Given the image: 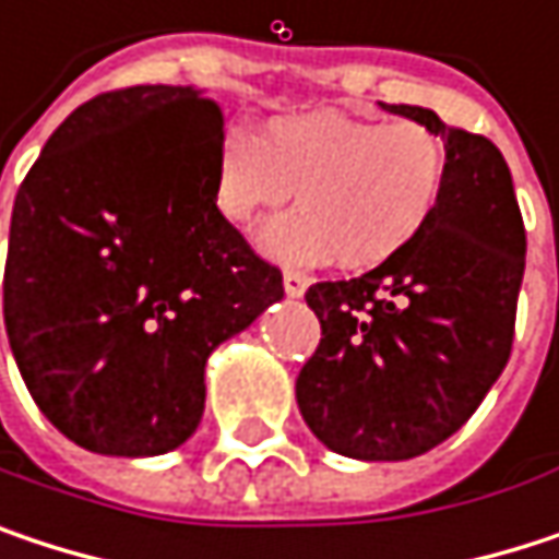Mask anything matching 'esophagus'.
<instances>
[{"mask_svg":"<svg viewBox=\"0 0 559 559\" xmlns=\"http://www.w3.org/2000/svg\"><path fill=\"white\" fill-rule=\"evenodd\" d=\"M307 275H300V272H284V294L287 297H304V290H307Z\"/></svg>","mask_w":559,"mask_h":559,"instance_id":"esophagus-1","label":"esophagus"}]
</instances>
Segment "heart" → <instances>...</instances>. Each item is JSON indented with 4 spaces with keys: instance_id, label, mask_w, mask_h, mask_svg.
I'll list each match as a JSON object with an SVG mask.
<instances>
[{
    "instance_id": "heart-1",
    "label": "heart",
    "mask_w": 559,
    "mask_h": 559,
    "mask_svg": "<svg viewBox=\"0 0 559 559\" xmlns=\"http://www.w3.org/2000/svg\"><path fill=\"white\" fill-rule=\"evenodd\" d=\"M443 139L414 122H376L340 109L294 112L262 135L226 129L213 158L223 219L249 229L297 190L294 213L262 233V249L290 265L376 269L404 252L433 219L447 187Z\"/></svg>"
}]
</instances>
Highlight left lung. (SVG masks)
<instances>
[{
  "mask_svg": "<svg viewBox=\"0 0 559 559\" xmlns=\"http://www.w3.org/2000/svg\"><path fill=\"white\" fill-rule=\"evenodd\" d=\"M379 106L443 139V200L394 259L307 290L323 333L294 391L326 450L397 463L453 437L499 382L527 242L511 170L489 139L447 129L424 106Z\"/></svg>",
  "mask_w": 559,
  "mask_h": 559,
  "instance_id": "left-lung-1",
  "label": "left lung"
}]
</instances>
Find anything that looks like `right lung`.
<instances>
[{
  "label": "right lung",
  "mask_w": 559,
  "mask_h": 559,
  "mask_svg": "<svg viewBox=\"0 0 559 559\" xmlns=\"http://www.w3.org/2000/svg\"><path fill=\"white\" fill-rule=\"evenodd\" d=\"M223 135L197 86H129L76 106L22 180L2 313L41 414L103 456L193 437L210 353L284 297L213 200Z\"/></svg>",
  "instance_id": "add662e5"
}]
</instances>
